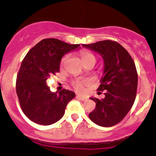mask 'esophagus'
<instances>
[{
  "label": "esophagus",
  "mask_w": 156,
  "mask_h": 156,
  "mask_svg": "<svg viewBox=\"0 0 156 156\" xmlns=\"http://www.w3.org/2000/svg\"><path fill=\"white\" fill-rule=\"evenodd\" d=\"M77 98H78L79 100H82V101H86V100H87V97H84V96H81V95H77L76 96Z\"/></svg>",
  "instance_id": "34e87169"
}]
</instances>
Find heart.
<instances>
[{
  "instance_id": "1",
  "label": "heart",
  "mask_w": 156,
  "mask_h": 156,
  "mask_svg": "<svg viewBox=\"0 0 156 156\" xmlns=\"http://www.w3.org/2000/svg\"><path fill=\"white\" fill-rule=\"evenodd\" d=\"M81 58H82V60H86V59H90V58H94V59H95V56H94V55L92 54V53H89V52H87V51H82L81 53ZM69 59V55H66V56H63V58L62 59V61H61V66H64L65 65V63L66 62L67 59ZM84 82H83V81H76V82L74 84V86H75V89L77 90L78 91H83V90H84V86H83V84H84Z\"/></svg>"
}]
</instances>
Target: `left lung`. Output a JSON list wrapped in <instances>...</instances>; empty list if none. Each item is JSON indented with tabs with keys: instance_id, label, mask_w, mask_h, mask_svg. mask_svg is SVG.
I'll list each match as a JSON object with an SVG mask.
<instances>
[{
	"instance_id": "8db88e82",
	"label": "left lung",
	"mask_w": 156,
	"mask_h": 156,
	"mask_svg": "<svg viewBox=\"0 0 156 156\" xmlns=\"http://www.w3.org/2000/svg\"><path fill=\"white\" fill-rule=\"evenodd\" d=\"M82 47L103 57V73L98 90H106L101 100L90 97L96 103L89 114L99 126L111 127L119 123L130 111L136 98L138 75L133 59L119 43L106 40Z\"/></svg>"
}]
</instances>
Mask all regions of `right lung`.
I'll return each instance as SVG.
<instances>
[{
    "instance_id": "obj_1",
    "label": "right lung",
    "mask_w": 156,
    "mask_h": 156,
    "mask_svg": "<svg viewBox=\"0 0 156 156\" xmlns=\"http://www.w3.org/2000/svg\"><path fill=\"white\" fill-rule=\"evenodd\" d=\"M56 38L44 39L28 52L17 75L16 94L24 114L32 122L50 125L62 119L73 91L53 93L46 84L50 75L59 72L62 56L80 48Z\"/></svg>"
}]
</instances>
